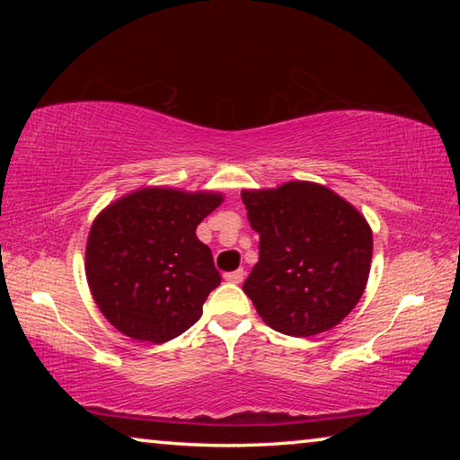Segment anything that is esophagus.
I'll use <instances>...</instances> for the list:
<instances>
[{
  "label": "esophagus",
  "instance_id": "obj_1",
  "mask_svg": "<svg viewBox=\"0 0 460 460\" xmlns=\"http://www.w3.org/2000/svg\"><path fill=\"white\" fill-rule=\"evenodd\" d=\"M243 278H245L243 270H235V271H229V274H225V279L231 284H241L243 282Z\"/></svg>",
  "mask_w": 460,
  "mask_h": 460
}]
</instances>
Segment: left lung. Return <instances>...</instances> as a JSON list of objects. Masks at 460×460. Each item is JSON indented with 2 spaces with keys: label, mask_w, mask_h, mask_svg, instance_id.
<instances>
[{
  "label": "left lung",
  "mask_w": 460,
  "mask_h": 460,
  "mask_svg": "<svg viewBox=\"0 0 460 460\" xmlns=\"http://www.w3.org/2000/svg\"><path fill=\"white\" fill-rule=\"evenodd\" d=\"M249 225L260 233V261L243 292L263 323L290 337L337 326L367 284L373 235L359 211L313 182L245 190Z\"/></svg>",
  "instance_id": "8db88e82"
}]
</instances>
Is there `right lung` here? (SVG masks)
<instances>
[{
    "instance_id": "right-lung-1",
    "label": "right lung",
    "mask_w": 460,
    "mask_h": 460,
    "mask_svg": "<svg viewBox=\"0 0 460 460\" xmlns=\"http://www.w3.org/2000/svg\"><path fill=\"white\" fill-rule=\"evenodd\" d=\"M221 200L211 192L146 189L97 217L84 270L93 298L115 329L166 342L199 321L221 274L194 231Z\"/></svg>"
}]
</instances>
